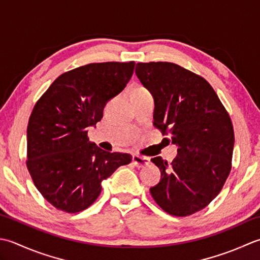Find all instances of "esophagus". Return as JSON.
I'll use <instances>...</instances> for the list:
<instances>
[{"instance_id": "esophagus-1", "label": "esophagus", "mask_w": 260, "mask_h": 260, "mask_svg": "<svg viewBox=\"0 0 260 260\" xmlns=\"http://www.w3.org/2000/svg\"><path fill=\"white\" fill-rule=\"evenodd\" d=\"M149 161H150L149 158H147V157H142V156H138V155H135L134 157H132V162H134V165L138 168H141V167L148 165Z\"/></svg>"}]
</instances>
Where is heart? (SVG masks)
I'll list each match as a JSON object with an SVG mask.
<instances>
[{
	"mask_svg": "<svg viewBox=\"0 0 260 260\" xmlns=\"http://www.w3.org/2000/svg\"><path fill=\"white\" fill-rule=\"evenodd\" d=\"M142 92H147V89L144 88V87H137L134 91V93H142ZM134 93H132V94H134Z\"/></svg>",
	"mask_w": 260,
	"mask_h": 260,
	"instance_id": "heart-1",
	"label": "heart"
}]
</instances>
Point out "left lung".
<instances>
[{
  "instance_id": "8db88e82",
  "label": "left lung",
  "mask_w": 260,
  "mask_h": 260,
  "mask_svg": "<svg viewBox=\"0 0 260 260\" xmlns=\"http://www.w3.org/2000/svg\"><path fill=\"white\" fill-rule=\"evenodd\" d=\"M136 75L153 98V125L178 147L171 164L151 158L161 177L150 193L168 214H193L215 199L230 174V116L203 77L176 63L138 62Z\"/></svg>"
}]
</instances>
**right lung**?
<instances>
[{
	"instance_id": "right-lung-1",
	"label": "right lung",
	"mask_w": 260,
	"mask_h": 260,
	"mask_svg": "<svg viewBox=\"0 0 260 260\" xmlns=\"http://www.w3.org/2000/svg\"><path fill=\"white\" fill-rule=\"evenodd\" d=\"M135 61L88 63L56 78L36 103L26 129V167L56 209L77 213L92 205L101 183L128 165L129 153L109 152L88 140L111 99L123 91Z\"/></svg>"
}]
</instances>
